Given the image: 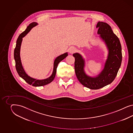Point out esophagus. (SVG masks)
Segmentation results:
<instances>
[{"label":"esophagus","mask_w":133,"mask_h":133,"mask_svg":"<svg viewBox=\"0 0 133 133\" xmlns=\"http://www.w3.org/2000/svg\"><path fill=\"white\" fill-rule=\"evenodd\" d=\"M76 51V48L75 47H71L69 49V52L71 54H73L74 52H75Z\"/></svg>","instance_id":"1"}]
</instances>
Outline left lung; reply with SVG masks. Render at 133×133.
Returning a JSON list of instances; mask_svg holds the SVG:
<instances>
[{"instance_id":"obj_1","label":"left lung","mask_w":133,"mask_h":133,"mask_svg":"<svg viewBox=\"0 0 133 133\" xmlns=\"http://www.w3.org/2000/svg\"><path fill=\"white\" fill-rule=\"evenodd\" d=\"M96 27L98 28L97 33L100 34L109 50L104 68L101 74L96 77L87 76L84 71V61L82 56L78 53L72 55L75 58V70L78 80L85 87L93 90L101 88L113 82L121 67L122 56L119 39L109 24L98 22Z\"/></svg>"}]
</instances>
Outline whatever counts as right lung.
<instances>
[{
    "label": "right lung",
    "instance_id": "1",
    "mask_svg": "<svg viewBox=\"0 0 133 133\" xmlns=\"http://www.w3.org/2000/svg\"><path fill=\"white\" fill-rule=\"evenodd\" d=\"M37 24L36 22H32L30 23L24 32L20 34L16 41V46L14 50V58L16 62V68L18 74L27 83H28L29 84L32 85L33 86H35V87L44 86L51 83L54 80L55 77L56 76V69L58 63L61 62V61L64 59L65 58L68 56L67 52H66L64 54L61 55V56L56 57L54 62V70H53L52 75L48 78L43 79V80H38L29 77L26 74V73L24 71V69L23 68V67L21 64V60H20V46H21V42L22 40V38L29 32V31L31 30V29L33 28L34 27H35V26H36Z\"/></svg>",
    "mask_w": 133,
    "mask_h": 133
}]
</instances>
